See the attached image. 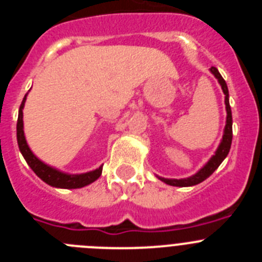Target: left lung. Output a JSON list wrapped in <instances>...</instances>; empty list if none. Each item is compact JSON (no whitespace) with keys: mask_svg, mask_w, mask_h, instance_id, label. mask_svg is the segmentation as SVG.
I'll return each mask as SVG.
<instances>
[{"mask_svg":"<svg viewBox=\"0 0 262 262\" xmlns=\"http://www.w3.org/2000/svg\"><path fill=\"white\" fill-rule=\"evenodd\" d=\"M211 73L217 78L219 81V84L222 85V89H223V93L226 96V99H224V102H226V108H227V123H226V128H224V135H223V140H222L221 145L217 148L216 154L211 157L209 163L206 164L202 169H201L200 172L194 174L193 177L189 178H184V180H168V178H160L161 181H164L165 184L172 185V186H193V185L200 184V182L205 181L206 178L210 177L212 173L215 172V169L217 166L221 165L222 161L227 157L228 152H230L231 148V143H232V114H231V106H230V101H228V88H227L226 81L224 78L222 77V75L219 73L215 67H211Z\"/></svg>","mask_w":262,"mask_h":262,"instance_id":"8db88e82","label":"left lung"}]
</instances>
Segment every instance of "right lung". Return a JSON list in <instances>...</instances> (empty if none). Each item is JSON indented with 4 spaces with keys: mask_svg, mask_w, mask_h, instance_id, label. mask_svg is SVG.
Returning <instances> with one entry per match:
<instances>
[{
    "mask_svg": "<svg viewBox=\"0 0 262 262\" xmlns=\"http://www.w3.org/2000/svg\"><path fill=\"white\" fill-rule=\"evenodd\" d=\"M25 101H26V96H25L22 103H20L19 114H18L17 140L18 145H19L20 154L23 155V157H25V160H26L27 164L30 165V168L34 170V173L39 178H41L46 184L55 187H62V189H77V187L86 186V185L96 181L97 178L101 176V173H102V166L93 170V172L84 173V174H66V173L59 172L56 169L51 168V166L46 165L45 163H41L40 160L30 151L29 145L26 143V139H25V134H23L22 108L25 106Z\"/></svg>",
    "mask_w": 262,
    "mask_h": 262,
    "instance_id": "1",
    "label": "right lung"
}]
</instances>
